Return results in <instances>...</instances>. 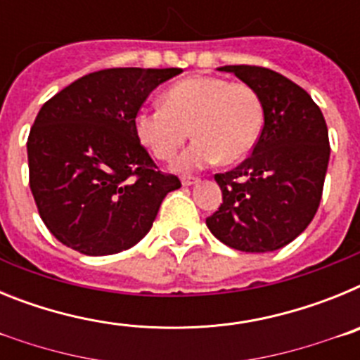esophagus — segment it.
I'll return each instance as SVG.
<instances>
[{
	"label": "esophagus",
	"mask_w": 360,
	"mask_h": 360,
	"mask_svg": "<svg viewBox=\"0 0 360 360\" xmlns=\"http://www.w3.org/2000/svg\"><path fill=\"white\" fill-rule=\"evenodd\" d=\"M198 182V178L195 176H182V186H193V184Z\"/></svg>",
	"instance_id": "1"
}]
</instances>
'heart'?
<instances>
[{
  "instance_id": "b5f03b06",
  "label": "heart",
  "mask_w": 360,
  "mask_h": 360,
  "mask_svg": "<svg viewBox=\"0 0 360 360\" xmlns=\"http://www.w3.org/2000/svg\"><path fill=\"white\" fill-rule=\"evenodd\" d=\"M262 128L263 104L252 86L209 75L174 82L164 91V106L142 108L135 117L136 135L158 160H171L191 129L195 141L176 160L182 171L241 160Z\"/></svg>"
}]
</instances>
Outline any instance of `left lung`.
Returning <instances> with one entry per match:
<instances>
[{
	"label": "left lung",
	"instance_id": "left-lung-1",
	"mask_svg": "<svg viewBox=\"0 0 360 360\" xmlns=\"http://www.w3.org/2000/svg\"><path fill=\"white\" fill-rule=\"evenodd\" d=\"M252 86L263 104V128L252 155L214 174L224 202L205 219L221 243L241 252H272L308 227L328 169V128L310 95L263 66H221Z\"/></svg>",
	"mask_w": 360,
	"mask_h": 360
}]
</instances>
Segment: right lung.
<instances>
[{
	"instance_id": "1",
	"label": "right lung",
	"mask_w": 360,
	"mask_h": 360,
	"mask_svg": "<svg viewBox=\"0 0 360 360\" xmlns=\"http://www.w3.org/2000/svg\"><path fill=\"white\" fill-rule=\"evenodd\" d=\"M182 68L88 73L43 104L27 142L30 191L57 240L86 256L136 245L162 200L182 186L162 173L136 135L135 117Z\"/></svg>"
}]
</instances>
